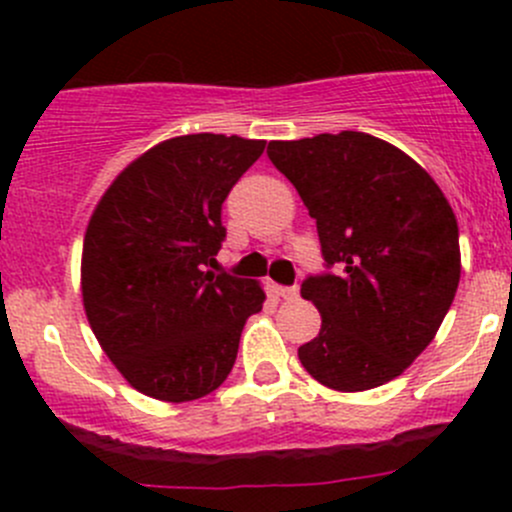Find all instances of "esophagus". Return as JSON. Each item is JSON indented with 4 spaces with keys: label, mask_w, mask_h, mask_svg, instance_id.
Returning a JSON list of instances; mask_svg holds the SVG:
<instances>
[{
    "label": "esophagus",
    "mask_w": 512,
    "mask_h": 512,
    "mask_svg": "<svg viewBox=\"0 0 512 512\" xmlns=\"http://www.w3.org/2000/svg\"><path fill=\"white\" fill-rule=\"evenodd\" d=\"M277 294H280L282 299H294L299 294L297 287H277Z\"/></svg>",
    "instance_id": "obj_1"
}]
</instances>
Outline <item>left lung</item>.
<instances>
[{
  "label": "left lung",
  "instance_id": "left-lung-1",
  "mask_svg": "<svg viewBox=\"0 0 512 512\" xmlns=\"http://www.w3.org/2000/svg\"><path fill=\"white\" fill-rule=\"evenodd\" d=\"M267 156L317 220L334 270L302 282L322 329L299 361L334 391L396 379L433 342L461 280L446 195L414 158L369 133L270 141Z\"/></svg>",
  "mask_w": 512,
  "mask_h": 512
}]
</instances>
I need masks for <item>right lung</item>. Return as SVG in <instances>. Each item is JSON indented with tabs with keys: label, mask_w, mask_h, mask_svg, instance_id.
Returning <instances> with one entry per match:
<instances>
[{
	"label": "right lung",
	"mask_w": 512,
	"mask_h": 512,
	"mask_svg": "<svg viewBox=\"0 0 512 512\" xmlns=\"http://www.w3.org/2000/svg\"><path fill=\"white\" fill-rule=\"evenodd\" d=\"M265 141L193 133L133 160L98 200L84 237L81 294L98 344L141 394L183 404L230 374L265 292L213 272L232 185Z\"/></svg>",
	"instance_id": "obj_1"
}]
</instances>
